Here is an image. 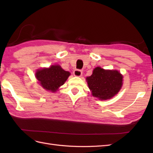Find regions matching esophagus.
I'll return each mask as SVG.
<instances>
[{
    "instance_id": "esophagus-1",
    "label": "esophagus",
    "mask_w": 153,
    "mask_h": 153,
    "mask_svg": "<svg viewBox=\"0 0 153 153\" xmlns=\"http://www.w3.org/2000/svg\"><path fill=\"white\" fill-rule=\"evenodd\" d=\"M73 73H74V75L75 76L80 77V76H82V71L80 70H75Z\"/></svg>"
}]
</instances>
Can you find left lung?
Here are the masks:
<instances>
[{
	"label": "left lung",
	"instance_id": "left-lung-1",
	"mask_svg": "<svg viewBox=\"0 0 153 153\" xmlns=\"http://www.w3.org/2000/svg\"><path fill=\"white\" fill-rule=\"evenodd\" d=\"M123 77L117 70H105L100 67L94 69L93 74L86 79L93 96L99 99L112 98L122 86Z\"/></svg>",
	"mask_w": 153,
	"mask_h": 153
}]
</instances>
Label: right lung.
Wrapping results in <instances>:
<instances>
[{"label": "right lung", "mask_w": 153, "mask_h": 153, "mask_svg": "<svg viewBox=\"0 0 153 153\" xmlns=\"http://www.w3.org/2000/svg\"><path fill=\"white\" fill-rule=\"evenodd\" d=\"M70 75L60 66H51L48 68L39 70L36 72V78L45 89L54 92L62 85Z\"/></svg>", "instance_id": "right-lung-1"}]
</instances>
